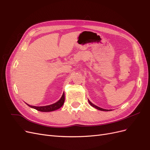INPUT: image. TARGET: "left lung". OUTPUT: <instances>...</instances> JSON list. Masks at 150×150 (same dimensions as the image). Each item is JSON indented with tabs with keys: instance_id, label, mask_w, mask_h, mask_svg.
Listing matches in <instances>:
<instances>
[{
	"instance_id": "8db88e82",
	"label": "left lung",
	"mask_w": 150,
	"mask_h": 150,
	"mask_svg": "<svg viewBox=\"0 0 150 150\" xmlns=\"http://www.w3.org/2000/svg\"><path fill=\"white\" fill-rule=\"evenodd\" d=\"M88 101H89V104H91V105L93 107H94V108H95L98 109V110H101V111H110V110H105V109L101 108H99V107H98V106H96V105H94V104H93L91 102V101H89V100H88Z\"/></svg>"
}]
</instances>
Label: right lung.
<instances>
[{"mask_svg": "<svg viewBox=\"0 0 150 150\" xmlns=\"http://www.w3.org/2000/svg\"><path fill=\"white\" fill-rule=\"evenodd\" d=\"M64 99H65V96H64V93H63L62 96L61 98L56 103L51 104V105H48V106H30L29 104L28 105L31 108L35 109L36 110L39 111H42V112H49V111H52L54 110H56L57 109L60 108L61 106H62L63 104L64 103Z\"/></svg>", "mask_w": 150, "mask_h": 150, "instance_id": "add662e5", "label": "right lung"}]
</instances>
